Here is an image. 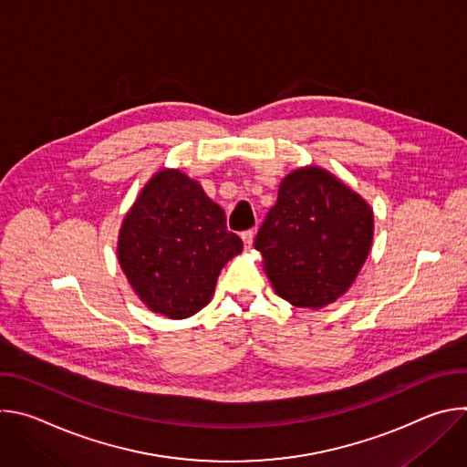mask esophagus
Masks as SVG:
<instances>
[{"label":"esophagus","instance_id":"34e87169","mask_svg":"<svg viewBox=\"0 0 467 467\" xmlns=\"http://www.w3.org/2000/svg\"><path fill=\"white\" fill-rule=\"evenodd\" d=\"M253 238H254V231H253V229L242 233V240H244V245H245L247 249L253 245Z\"/></svg>","mask_w":467,"mask_h":467}]
</instances>
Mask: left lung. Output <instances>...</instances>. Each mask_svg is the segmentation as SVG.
I'll list each match as a JSON object with an SVG mask.
<instances>
[{
  "instance_id": "8db88e82",
  "label": "left lung",
  "mask_w": 467,
  "mask_h": 467,
  "mask_svg": "<svg viewBox=\"0 0 467 467\" xmlns=\"http://www.w3.org/2000/svg\"><path fill=\"white\" fill-rule=\"evenodd\" d=\"M373 240V211L317 166L292 171L254 238L277 296L301 308L335 303L355 283Z\"/></svg>"
}]
</instances>
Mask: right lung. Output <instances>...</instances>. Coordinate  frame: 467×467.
<instances>
[{
	"instance_id": "obj_1",
	"label": "right lung",
	"mask_w": 467,
	"mask_h": 467,
	"mask_svg": "<svg viewBox=\"0 0 467 467\" xmlns=\"http://www.w3.org/2000/svg\"><path fill=\"white\" fill-rule=\"evenodd\" d=\"M242 247L202 184L161 170L123 218L118 260L150 310L182 319L209 305L222 268Z\"/></svg>"
}]
</instances>
